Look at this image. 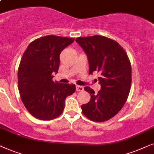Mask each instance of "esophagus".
<instances>
[{"instance_id": "obj_1", "label": "esophagus", "mask_w": 154, "mask_h": 154, "mask_svg": "<svg viewBox=\"0 0 154 154\" xmlns=\"http://www.w3.org/2000/svg\"><path fill=\"white\" fill-rule=\"evenodd\" d=\"M84 90L83 87L79 85H76V91H82Z\"/></svg>"}]
</instances>
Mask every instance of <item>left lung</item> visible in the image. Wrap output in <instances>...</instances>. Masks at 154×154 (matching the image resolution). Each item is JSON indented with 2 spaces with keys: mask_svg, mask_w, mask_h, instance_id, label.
<instances>
[{
  "mask_svg": "<svg viewBox=\"0 0 154 154\" xmlns=\"http://www.w3.org/2000/svg\"><path fill=\"white\" fill-rule=\"evenodd\" d=\"M87 56L89 74L97 72L101 89L96 94L89 87V103L82 105L83 114L94 122H104L116 116L128 99L132 69L128 55L116 41L95 35L75 39Z\"/></svg>",
  "mask_w": 154,
  "mask_h": 154,
  "instance_id": "obj_1",
  "label": "left lung"
}]
</instances>
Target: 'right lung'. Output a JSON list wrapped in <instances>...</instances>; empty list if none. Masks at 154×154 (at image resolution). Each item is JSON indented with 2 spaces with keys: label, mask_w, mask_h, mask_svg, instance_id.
I'll use <instances>...</instances> for the list:
<instances>
[{
  "label": "right lung",
  "mask_w": 154,
  "mask_h": 154,
  "mask_svg": "<svg viewBox=\"0 0 154 154\" xmlns=\"http://www.w3.org/2000/svg\"><path fill=\"white\" fill-rule=\"evenodd\" d=\"M75 38L46 36L29 45L18 69V89L26 110L36 118L50 120L62 114L67 96L75 91L74 84L52 80L58 73L60 54Z\"/></svg>",
  "instance_id": "obj_1"
}]
</instances>
